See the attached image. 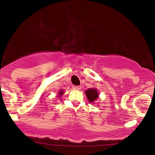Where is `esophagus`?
<instances>
[{
	"instance_id": "esophagus-1",
	"label": "esophagus",
	"mask_w": 155,
	"mask_h": 155,
	"mask_svg": "<svg viewBox=\"0 0 155 155\" xmlns=\"http://www.w3.org/2000/svg\"><path fill=\"white\" fill-rule=\"evenodd\" d=\"M73 89H74V90H79L80 89H81V87H79V86H74V87H73Z\"/></svg>"
}]
</instances>
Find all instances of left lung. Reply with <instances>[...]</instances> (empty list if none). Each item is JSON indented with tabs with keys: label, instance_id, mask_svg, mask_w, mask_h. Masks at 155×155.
<instances>
[{
	"label": "left lung",
	"instance_id": "8db88e82",
	"mask_svg": "<svg viewBox=\"0 0 155 155\" xmlns=\"http://www.w3.org/2000/svg\"><path fill=\"white\" fill-rule=\"evenodd\" d=\"M84 92H85V95L87 96V97L89 102L92 103V104H95V101L98 99L99 93L97 89L89 88L88 90H87Z\"/></svg>",
	"mask_w": 155,
	"mask_h": 155
}]
</instances>
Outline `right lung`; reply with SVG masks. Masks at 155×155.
I'll return each mask as SVG.
<instances>
[{
	"mask_svg": "<svg viewBox=\"0 0 155 155\" xmlns=\"http://www.w3.org/2000/svg\"><path fill=\"white\" fill-rule=\"evenodd\" d=\"M64 94V90H60V91L58 92V97H59V98H60V97H62V95H63Z\"/></svg>",
	"mask_w": 155,
	"mask_h": 155,
	"instance_id": "obj_1",
	"label": "right lung"
}]
</instances>
